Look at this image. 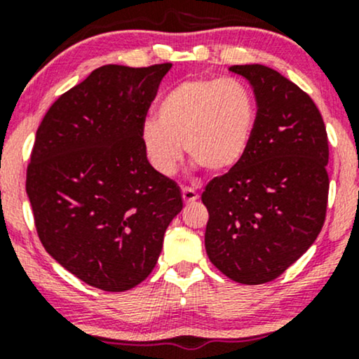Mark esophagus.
I'll return each instance as SVG.
<instances>
[{"label": "esophagus", "instance_id": "esophagus-1", "mask_svg": "<svg viewBox=\"0 0 359 359\" xmlns=\"http://www.w3.org/2000/svg\"><path fill=\"white\" fill-rule=\"evenodd\" d=\"M182 199L185 204H191L194 201L199 199V192L194 187H182Z\"/></svg>", "mask_w": 359, "mask_h": 359}]
</instances>
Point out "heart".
Masks as SVG:
<instances>
[{"label": "heart", "instance_id": "1", "mask_svg": "<svg viewBox=\"0 0 359 359\" xmlns=\"http://www.w3.org/2000/svg\"><path fill=\"white\" fill-rule=\"evenodd\" d=\"M257 125V101L234 77L192 79L179 84L158 104V119L148 118L142 140L148 162L172 175L187 155L209 172L236 165L248 150Z\"/></svg>", "mask_w": 359, "mask_h": 359}]
</instances>
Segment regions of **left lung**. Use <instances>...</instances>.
I'll use <instances>...</instances> for the list:
<instances>
[{
  "instance_id": "1",
  "label": "left lung",
  "mask_w": 359,
  "mask_h": 359,
  "mask_svg": "<svg viewBox=\"0 0 359 359\" xmlns=\"http://www.w3.org/2000/svg\"><path fill=\"white\" fill-rule=\"evenodd\" d=\"M229 71L250 82L257 125L246 154L205 185V251L246 285L275 280L316 241L327 209V133L307 93L259 64Z\"/></svg>"
}]
</instances>
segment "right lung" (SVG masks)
Returning a JSON list of instances; mask_svg holds the SVG:
<instances>
[{
	"mask_svg": "<svg viewBox=\"0 0 359 359\" xmlns=\"http://www.w3.org/2000/svg\"><path fill=\"white\" fill-rule=\"evenodd\" d=\"M172 64L102 65L50 106L27 168L43 248L90 287L125 292L154 270L182 211L174 180L147 158L142 126Z\"/></svg>",
	"mask_w": 359,
	"mask_h": 359,
	"instance_id": "1",
	"label": "right lung"
}]
</instances>
